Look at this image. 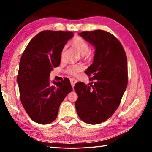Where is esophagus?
Wrapping results in <instances>:
<instances>
[{
	"label": "esophagus",
	"instance_id": "1",
	"mask_svg": "<svg viewBox=\"0 0 152 152\" xmlns=\"http://www.w3.org/2000/svg\"><path fill=\"white\" fill-rule=\"evenodd\" d=\"M70 83H71L72 86V88H74V85H75V84L76 83V82H77V80L75 79V78H70Z\"/></svg>",
	"mask_w": 152,
	"mask_h": 152
}]
</instances>
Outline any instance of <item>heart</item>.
<instances>
[{"instance_id": "b5f03b06", "label": "heart", "mask_w": 152, "mask_h": 152, "mask_svg": "<svg viewBox=\"0 0 152 152\" xmlns=\"http://www.w3.org/2000/svg\"><path fill=\"white\" fill-rule=\"evenodd\" d=\"M71 44L80 54L83 55L86 60H91L92 58L91 53L89 51L88 43L83 37H80V36H76L72 40ZM64 51H65V49L64 48L61 53V56H63ZM83 69L84 66L82 65H70L66 68V72L71 76H76Z\"/></svg>"}]
</instances>
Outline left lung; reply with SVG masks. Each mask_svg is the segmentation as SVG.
<instances>
[{
  "label": "left lung",
  "mask_w": 152,
  "mask_h": 152,
  "mask_svg": "<svg viewBox=\"0 0 152 152\" xmlns=\"http://www.w3.org/2000/svg\"><path fill=\"white\" fill-rule=\"evenodd\" d=\"M79 35L96 50L93 63L85 72L94 82L88 86L79 82L74 86L78 94L76 109L84 122L99 124L113 115L127 88V56L121 42L109 32L95 30Z\"/></svg>",
  "instance_id": "1"
}]
</instances>
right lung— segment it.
<instances>
[{
  "instance_id": "1",
  "label": "right lung",
  "mask_w": 152,
  "mask_h": 152,
  "mask_svg": "<svg viewBox=\"0 0 152 152\" xmlns=\"http://www.w3.org/2000/svg\"><path fill=\"white\" fill-rule=\"evenodd\" d=\"M74 36L70 31H43L28 43L20 58L17 82L20 99L33 121L49 124L58 116L66 95L72 91L68 78L50 82V72L58 67L61 53Z\"/></svg>"
}]
</instances>
